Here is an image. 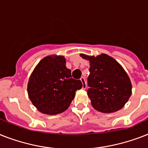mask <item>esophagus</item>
<instances>
[{"label":"esophagus","instance_id":"obj_1","mask_svg":"<svg viewBox=\"0 0 148 148\" xmlns=\"http://www.w3.org/2000/svg\"><path fill=\"white\" fill-rule=\"evenodd\" d=\"M80 81H81L83 84V89L85 90V89L86 88V80H85V78L84 77L80 78Z\"/></svg>","mask_w":148,"mask_h":148}]
</instances>
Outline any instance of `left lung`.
<instances>
[{"label": "left lung", "instance_id": "8db88e82", "mask_svg": "<svg viewBox=\"0 0 148 148\" xmlns=\"http://www.w3.org/2000/svg\"><path fill=\"white\" fill-rule=\"evenodd\" d=\"M90 62L87 90L91 104L96 110L104 113L122 109L132 95L130 78L117 61L106 54L95 56L80 54Z\"/></svg>", "mask_w": 148, "mask_h": 148}]
</instances>
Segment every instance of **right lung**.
Listing matches in <instances>:
<instances>
[{
    "instance_id": "right-lung-1",
    "label": "right lung",
    "mask_w": 148,
    "mask_h": 148,
    "mask_svg": "<svg viewBox=\"0 0 148 148\" xmlns=\"http://www.w3.org/2000/svg\"><path fill=\"white\" fill-rule=\"evenodd\" d=\"M82 86L80 80L72 78L71 70L66 67L65 58L49 55L43 58L32 72L27 92L40 112L57 115L68 109L75 92Z\"/></svg>"
}]
</instances>
